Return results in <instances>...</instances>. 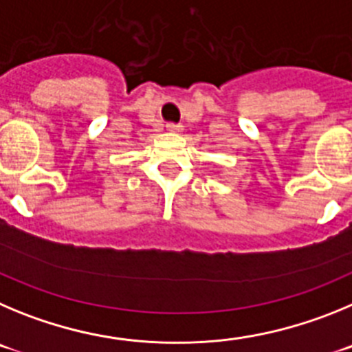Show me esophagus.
Masks as SVG:
<instances>
[{
	"instance_id": "1",
	"label": "esophagus",
	"mask_w": 352,
	"mask_h": 352,
	"mask_svg": "<svg viewBox=\"0 0 352 352\" xmlns=\"http://www.w3.org/2000/svg\"><path fill=\"white\" fill-rule=\"evenodd\" d=\"M166 129H168L170 133H180L184 128L180 124H172V122H170V124H166Z\"/></svg>"
}]
</instances>
